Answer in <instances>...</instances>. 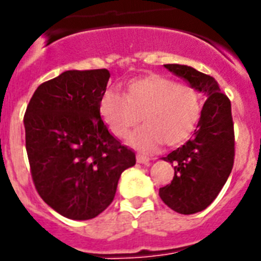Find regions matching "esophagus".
Segmentation results:
<instances>
[{"label": "esophagus", "instance_id": "obj_1", "mask_svg": "<svg viewBox=\"0 0 261 261\" xmlns=\"http://www.w3.org/2000/svg\"><path fill=\"white\" fill-rule=\"evenodd\" d=\"M137 161H138V163L150 164V158L144 156V155H137Z\"/></svg>", "mask_w": 261, "mask_h": 261}]
</instances>
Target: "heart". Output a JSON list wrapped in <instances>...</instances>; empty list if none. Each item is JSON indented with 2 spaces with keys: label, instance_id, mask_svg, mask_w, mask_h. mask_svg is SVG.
<instances>
[{
  "label": "heart",
  "instance_id": "heart-1",
  "mask_svg": "<svg viewBox=\"0 0 261 261\" xmlns=\"http://www.w3.org/2000/svg\"><path fill=\"white\" fill-rule=\"evenodd\" d=\"M98 110L117 138H126L142 119L144 124L130 135L128 143L142 152H154L161 143L175 147L191 137L200 119L201 95L190 85L147 74L126 82L124 94L106 90Z\"/></svg>",
  "mask_w": 261,
  "mask_h": 261
}]
</instances>
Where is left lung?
<instances>
[{
	"label": "left lung",
	"instance_id": "obj_1",
	"mask_svg": "<svg viewBox=\"0 0 261 261\" xmlns=\"http://www.w3.org/2000/svg\"><path fill=\"white\" fill-rule=\"evenodd\" d=\"M205 99L192 139L163 158L174 164V179L159 188L166 204L181 215L205 210L228 179L235 156L231 102L211 75L186 65H164Z\"/></svg>",
	"mask_w": 261,
	"mask_h": 261
}]
</instances>
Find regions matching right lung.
<instances>
[{
  "mask_svg": "<svg viewBox=\"0 0 261 261\" xmlns=\"http://www.w3.org/2000/svg\"><path fill=\"white\" fill-rule=\"evenodd\" d=\"M106 69L67 70L37 87L26 109V151L39 196L60 215L89 220L111 204L135 152L99 115Z\"/></svg>",
  "mask_w": 261,
  "mask_h": 261,
  "instance_id": "obj_1",
  "label": "right lung"
}]
</instances>
